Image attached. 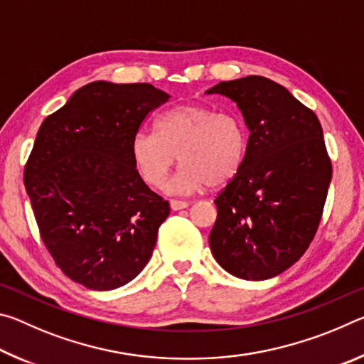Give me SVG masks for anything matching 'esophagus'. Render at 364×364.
<instances>
[{
    "label": "esophagus",
    "mask_w": 364,
    "mask_h": 364,
    "mask_svg": "<svg viewBox=\"0 0 364 364\" xmlns=\"http://www.w3.org/2000/svg\"><path fill=\"white\" fill-rule=\"evenodd\" d=\"M189 204L188 202H184V200H170V208L171 210H183V208H186Z\"/></svg>",
    "instance_id": "esophagus-1"
}]
</instances>
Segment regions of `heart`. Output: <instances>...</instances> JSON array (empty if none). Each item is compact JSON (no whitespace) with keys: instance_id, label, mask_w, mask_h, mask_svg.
<instances>
[{"instance_id":"b5f03b06","label":"heart","mask_w":364,"mask_h":364,"mask_svg":"<svg viewBox=\"0 0 364 364\" xmlns=\"http://www.w3.org/2000/svg\"><path fill=\"white\" fill-rule=\"evenodd\" d=\"M245 154L242 120L196 102L168 109L159 117L156 133L141 130L132 139L133 164L149 186H162L176 160L183 165L168 186L175 193L226 186L242 168Z\"/></svg>"}]
</instances>
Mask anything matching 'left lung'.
Wrapping results in <instances>:
<instances>
[{
    "instance_id": "1",
    "label": "left lung",
    "mask_w": 364,
    "mask_h": 364,
    "mask_svg": "<svg viewBox=\"0 0 364 364\" xmlns=\"http://www.w3.org/2000/svg\"><path fill=\"white\" fill-rule=\"evenodd\" d=\"M236 102L249 128L242 168L217 196L208 236L215 260L247 281L274 278L305 254L332 178L323 128L311 109L260 75L205 91Z\"/></svg>"
}]
</instances>
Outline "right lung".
<instances>
[{"label":"right lung","mask_w":364,"mask_h":364,"mask_svg":"<svg viewBox=\"0 0 364 364\" xmlns=\"http://www.w3.org/2000/svg\"><path fill=\"white\" fill-rule=\"evenodd\" d=\"M149 83L93 82L41 123L23 171L43 242L58 267L91 291L136 278L170 205L146 186L132 139L168 101Z\"/></svg>","instance_id":"right-lung-1"}]
</instances>
